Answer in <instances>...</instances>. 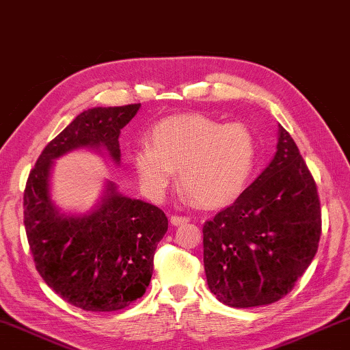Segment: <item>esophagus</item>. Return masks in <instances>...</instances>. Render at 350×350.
I'll list each match as a JSON object with an SVG mask.
<instances>
[{
    "instance_id": "obj_1",
    "label": "esophagus",
    "mask_w": 350,
    "mask_h": 350,
    "mask_svg": "<svg viewBox=\"0 0 350 350\" xmlns=\"http://www.w3.org/2000/svg\"><path fill=\"white\" fill-rule=\"evenodd\" d=\"M170 221L173 225H182V224H187L189 221L188 216H177V215H173L170 217Z\"/></svg>"
}]
</instances>
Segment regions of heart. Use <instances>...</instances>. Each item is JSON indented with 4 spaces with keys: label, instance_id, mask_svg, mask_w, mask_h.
Returning a JSON list of instances; mask_svg holds the SVG:
<instances>
[{
    "label": "heart",
    "instance_id": "obj_1",
    "mask_svg": "<svg viewBox=\"0 0 350 350\" xmlns=\"http://www.w3.org/2000/svg\"><path fill=\"white\" fill-rule=\"evenodd\" d=\"M256 154V137L242 123L224 125L202 114H183L157 122L150 145L139 146L131 163L150 199L161 200L179 171L187 198L216 208L241 196Z\"/></svg>",
    "mask_w": 350,
    "mask_h": 350
}]
</instances>
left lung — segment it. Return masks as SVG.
<instances>
[{"instance_id":"left-lung-1","label":"left lung","mask_w":350,"mask_h":350,"mask_svg":"<svg viewBox=\"0 0 350 350\" xmlns=\"http://www.w3.org/2000/svg\"><path fill=\"white\" fill-rule=\"evenodd\" d=\"M202 233L206 282L221 303L245 309L292 292L317 254L321 205L315 179L281 125L273 161Z\"/></svg>"}]
</instances>
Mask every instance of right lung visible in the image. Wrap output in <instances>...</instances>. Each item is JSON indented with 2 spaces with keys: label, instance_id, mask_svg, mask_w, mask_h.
Here are the masks:
<instances>
[{
  "label": "right lung",
  "instance_id": "obj_1",
  "mask_svg": "<svg viewBox=\"0 0 350 350\" xmlns=\"http://www.w3.org/2000/svg\"><path fill=\"white\" fill-rule=\"evenodd\" d=\"M139 108L83 111L46 145L26 182L25 228L35 269L57 295L88 312L122 310L144 296L168 217L156 205L122 196L111 182L91 213L62 215L49 198L51 168L55 159L83 146L105 148L120 161V129Z\"/></svg>",
  "mask_w": 350,
  "mask_h": 350
}]
</instances>
